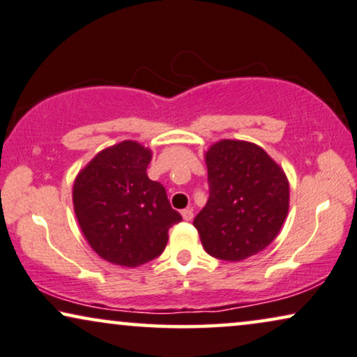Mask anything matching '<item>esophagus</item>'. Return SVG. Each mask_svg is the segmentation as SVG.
I'll return each mask as SVG.
<instances>
[{"label": "esophagus", "instance_id": "1", "mask_svg": "<svg viewBox=\"0 0 357 357\" xmlns=\"http://www.w3.org/2000/svg\"><path fill=\"white\" fill-rule=\"evenodd\" d=\"M181 215H183V218H184V220H186V222H191L192 217H194L192 208H184V211L181 212Z\"/></svg>", "mask_w": 357, "mask_h": 357}]
</instances>
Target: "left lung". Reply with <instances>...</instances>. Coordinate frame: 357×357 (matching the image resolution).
Here are the masks:
<instances>
[{
	"label": "left lung",
	"instance_id": "left-lung-1",
	"mask_svg": "<svg viewBox=\"0 0 357 357\" xmlns=\"http://www.w3.org/2000/svg\"><path fill=\"white\" fill-rule=\"evenodd\" d=\"M208 201L194 218L204 250L223 261L263 251L289 212V181L261 146L220 140L206 153Z\"/></svg>",
	"mask_w": 357,
	"mask_h": 357
}]
</instances>
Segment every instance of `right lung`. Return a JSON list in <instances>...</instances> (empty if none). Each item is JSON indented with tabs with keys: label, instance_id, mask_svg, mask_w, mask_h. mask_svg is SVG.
Returning a JSON list of instances; mask_svg holds the SVG:
<instances>
[{
	"label": "right lung",
	"instance_id": "right-lung-1",
	"mask_svg": "<svg viewBox=\"0 0 357 357\" xmlns=\"http://www.w3.org/2000/svg\"><path fill=\"white\" fill-rule=\"evenodd\" d=\"M151 151L132 140L99 151L76 176L73 206L84 238L102 259L137 268L163 253L183 217L163 184L146 176Z\"/></svg>",
	"mask_w": 357,
	"mask_h": 357
}]
</instances>
